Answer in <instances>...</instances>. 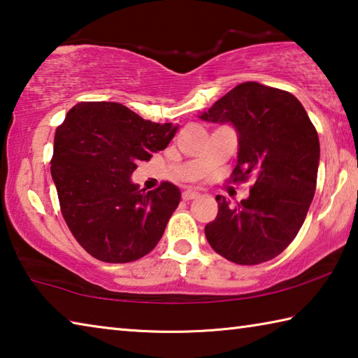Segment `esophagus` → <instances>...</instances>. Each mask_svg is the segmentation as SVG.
Here are the masks:
<instances>
[{
    "label": "esophagus",
    "instance_id": "esophagus-1",
    "mask_svg": "<svg viewBox=\"0 0 358 358\" xmlns=\"http://www.w3.org/2000/svg\"><path fill=\"white\" fill-rule=\"evenodd\" d=\"M181 196H183V201H191V199H196L199 196V192L194 189H185Z\"/></svg>",
    "mask_w": 358,
    "mask_h": 358
}]
</instances>
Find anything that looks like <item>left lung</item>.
Wrapping results in <instances>:
<instances>
[{
	"label": "left lung",
	"mask_w": 358,
	"mask_h": 358,
	"mask_svg": "<svg viewBox=\"0 0 358 358\" xmlns=\"http://www.w3.org/2000/svg\"><path fill=\"white\" fill-rule=\"evenodd\" d=\"M199 118L237 131L235 181L254 177L235 207L217 196V216L205 226L210 246L240 265L276 257L305 222L316 191L320 147L294 94L257 82L240 83Z\"/></svg>",
	"instance_id": "obj_1"
}]
</instances>
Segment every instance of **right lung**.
<instances>
[{
    "mask_svg": "<svg viewBox=\"0 0 358 358\" xmlns=\"http://www.w3.org/2000/svg\"><path fill=\"white\" fill-rule=\"evenodd\" d=\"M177 131L178 124L143 120L118 102H78L66 115L50 172L64 221L93 257L132 262L161 240L181 192L167 181L145 192L131 177Z\"/></svg>",
    "mask_w": 358,
    "mask_h": 358,
    "instance_id": "1",
    "label": "right lung"
}]
</instances>
